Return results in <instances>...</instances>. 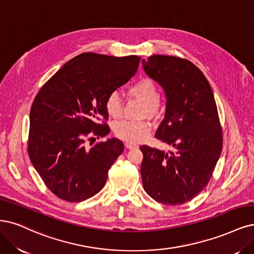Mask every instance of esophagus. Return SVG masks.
I'll return each mask as SVG.
<instances>
[{"label":"esophagus","mask_w":254,"mask_h":254,"mask_svg":"<svg viewBox=\"0 0 254 254\" xmlns=\"http://www.w3.org/2000/svg\"><path fill=\"white\" fill-rule=\"evenodd\" d=\"M125 147L127 148V149H133V148H137L138 146L134 143H130V142H127L125 143Z\"/></svg>","instance_id":"obj_1"}]
</instances>
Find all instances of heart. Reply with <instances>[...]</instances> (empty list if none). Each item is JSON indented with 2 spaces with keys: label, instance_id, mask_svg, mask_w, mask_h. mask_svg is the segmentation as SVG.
Wrapping results in <instances>:
<instances>
[{
  "label": "heart",
  "instance_id": "obj_1",
  "mask_svg": "<svg viewBox=\"0 0 254 254\" xmlns=\"http://www.w3.org/2000/svg\"><path fill=\"white\" fill-rule=\"evenodd\" d=\"M129 94L145 104L144 115L159 117L162 112L160 94L155 83L148 77L141 78L128 90ZM105 109L112 118H119L122 113V102L117 92H111L105 101ZM151 125L147 121H121L115 125L118 137L130 143L142 142L150 132Z\"/></svg>",
  "mask_w": 254,
  "mask_h": 254
}]
</instances>
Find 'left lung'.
<instances>
[{"label": "left lung", "mask_w": 254, "mask_h": 254, "mask_svg": "<svg viewBox=\"0 0 254 254\" xmlns=\"http://www.w3.org/2000/svg\"><path fill=\"white\" fill-rule=\"evenodd\" d=\"M143 68L166 97L165 119L155 137L174 148L165 152L139 147L145 191L165 205H182L196 196L210 180L223 147L222 128L210 84L190 61L154 55Z\"/></svg>", "instance_id": "obj_1"}]
</instances>
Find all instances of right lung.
I'll return each instance as SVG.
<instances>
[{
	"instance_id": "obj_1",
	"label": "right lung",
	"mask_w": 254,
	"mask_h": 254,
	"mask_svg": "<svg viewBox=\"0 0 254 254\" xmlns=\"http://www.w3.org/2000/svg\"><path fill=\"white\" fill-rule=\"evenodd\" d=\"M139 60L85 52L68 61L37 94L30 109L28 154L58 197L82 202L106 184L124 144L116 137L90 147L87 141L110 132L106 124L98 123L108 120L105 101L135 74Z\"/></svg>"
}]
</instances>
